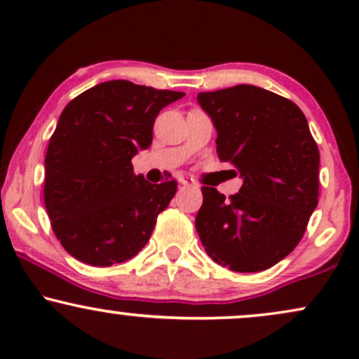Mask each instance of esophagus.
Listing matches in <instances>:
<instances>
[{
	"instance_id": "1",
	"label": "esophagus",
	"mask_w": 359,
	"mask_h": 359,
	"mask_svg": "<svg viewBox=\"0 0 359 359\" xmlns=\"http://www.w3.org/2000/svg\"><path fill=\"white\" fill-rule=\"evenodd\" d=\"M177 180H179V184L185 185V187H191V185H196V180H194L192 177L184 175V174H179V175H177Z\"/></svg>"
}]
</instances>
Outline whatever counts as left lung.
I'll list each match as a JSON object with an SVG mask.
<instances>
[{"mask_svg":"<svg viewBox=\"0 0 359 359\" xmlns=\"http://www.w3.org/2000/svg\"><path fill=\"white\" fill-rule=\"evenodd\" d=\"M217 130L216 150L243 177L226 199L203 187L196 229L205 253L253 273L294 251L319 203V148L295 102L257 86L197 94Z\"/></svg>","mask_w":359,"mask_h":359,"instance_id":"obj_1","label":"left lung"}]
</instances>
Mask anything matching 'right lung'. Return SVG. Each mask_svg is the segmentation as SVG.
<instances>
[{"label":"right lung","instance_id":"1","mask_svg":"<svg viewBox=\"0 0 359 359\" xmlns=\"http://www.w3.org/2000/svg\"><path fill=\"white\" fill-rule=\"evenodd\" d=\"M184 96L108 81L62 111L45 155L43 201L57 240L74 258L111 266L150 240L177 180L150 184L135 174L131 158L151 145L160 109Z\"/></svg>","mask_w":359,"mask_h":359}]
</instances>
